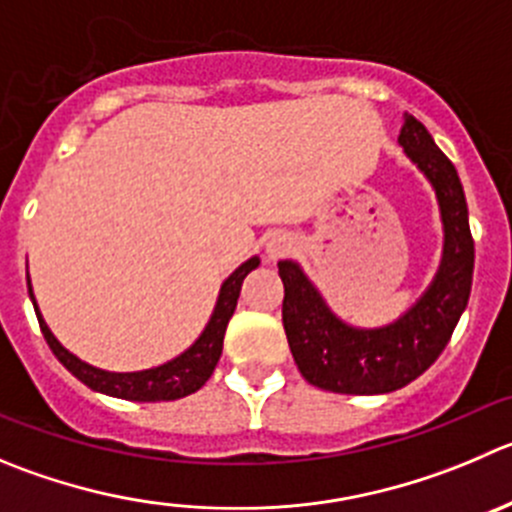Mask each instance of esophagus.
I'll use <instances>...</instances> for the list:
<instances>
[{
	"mask_svg": "<svg viewBox=\"0 0 512 512\" xmlns=\"http://www.w3.org/2000/svg\"><path fill=\"white\" fill-rule=\"evenodd\" d=\"M291 246H294V241H291L289 233L274 231L266 238V256H269V259H281L284 253L291 251Z\"/></svg>",
	"mask_w": 512,
	"mask_h": 512,
	"instance_id": "obj_1",
	"label": "esophagus"
}]
</instances>
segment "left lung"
Listing matches in <instances>:
<instances>
[{"label": "left lung", "instance_id": "8db88e82", "mask_svg": "<svg viewBox=\"0 0 512 512\" xmlns=\"http://www.w3.org/2000/svg\"><path fill=\"white\" fill-rule=\"evenodd\" d=\"M399 145L435 188L445 228L440 269L430 289L407 314L379 329L344 324L299 264L279 261L286 339L301 377L319 389L339 394H387L402 389L435 364L470 299L475 241L455 165L412 115H405Z\"/></svg>", "mask_w": 512, "mask_h": 512}]
</instances>
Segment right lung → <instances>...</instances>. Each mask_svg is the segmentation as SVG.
<instances>
[{
  "instance_id": "obj_1",
  "label": "right lung",
  "mask_w": 512,
  "mask_h": 512,
  "mask_svg": "<svg viewBox=\"0 0 512 512\" xmlns=\"http://www.w3.org/2000/svg\"><path fill=\"white\" fill-rule=\"evenodd\" d=\"M259 256L248 259L246 264L238 266L221 286V294H218L216 309H213L211 321L206 324L201 337L180 354V357L170 359V362L160 364V367L143 369V372H105V369H97L92 364L82 362L75 354L67 352L60 342L55 339V334L50 332V326L42 319L40 309H37V301H34L32 284H29V299H32L34 311H37V321H40V329L45 334L47 344H50L52 354L65 364L67 372L75 374L82 384H87L90 389L102 394H110V397L118 399H133V402H170V399H180L193 394L196 389H201L208 382V377L216 369L218 359H221L223 349V337H226V326L231 321L233 311H236L238 294H241V284L248 274H251L256 266H259Z\"/></svg>"
}]
</instances>
